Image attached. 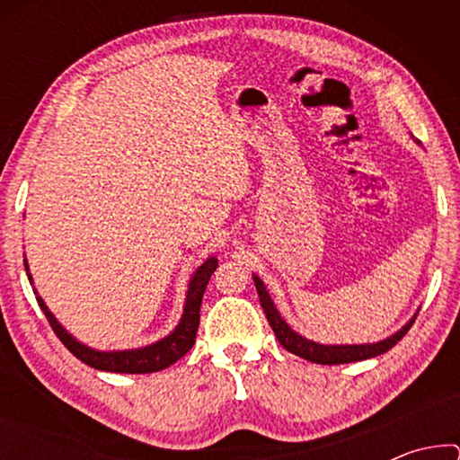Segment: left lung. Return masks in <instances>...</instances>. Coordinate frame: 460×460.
<instances>
[{"instance_id": "obj_1", "label": "left lung", "mask_w": 460, "mask_h": 460, "mask_svg": "<svg viewBox=\"0 0 460 460\" xmlns=\"http://www.w3.org/2000/svg\"><path fill=\"white\" fill-rule=\"evenodd\" d=\"M255 288H258L260 294V302L263 313H266V318L271 329L276 332V339L279 341L286 351H290L294 355L302 357V359L313 361V363H321V365H339V363H353V361H363L369 359V357H377L381 353H385L392 349L395 342L403 339V334L410 331V326L414 324L416 318L403 326L402 331H398L392 337L381 341V342H373V345H318V342H313L308 339H302L300 334H296L290 326L284 323V318L279 316V313L271 302L270 294L266 292V286H263L261 279L255 276L253 278Z\"/></svg>"}]
</instances>
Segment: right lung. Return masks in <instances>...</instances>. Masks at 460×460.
I'll return each mask as SVG.
<instances>
[{
	"instance_id": "1",
	"label": "right lung",
	"mask_w": 460,
	"mask_h": 460,
	"mask_svg": "<svg viewBox=\"0 0 460 460\" xmlns=\"http://www.w3.org/2000/svg\"><path fill=\"white\" fill-rule=\"evenodd\" d=\"M215 258L207 260L202 266L194 271V276L189 284V294H186V306L181 324L176 326L172 334H168L166 339L154 342L150 347L144 349H134V351H115V353H101L93 351V349L81 345L79 341L73 339L62 326L57 323V318L42 302L40 296H36L38 305H40L42 313L49 318L52 331L57 332V337L62 341L68 351H71L76 359H81L84 365H91V367L101 369V371H111V373H154L160 369H166L168 365L176 363L181 357L190 351L194 341H197V331L200 323V302L202 294L207 290L208 279L211 274L217 270ZM24 266L28 270V263L24 260ZM28 278L32 279L28 271ZM36 294V292H34Z\"/></svg>"
}]
</instances>
